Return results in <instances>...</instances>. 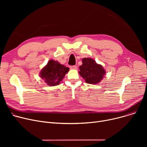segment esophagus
<instances>
[{"instance_id":"34e87169","label":"esophagus","mask_w":147,"mask_h":147,"mask_svg":"<svg viewBox=\"0 0 147 147\" xmlns=\"http://www.w3.org/2000/svg\"><path fill=\"white\" fill-rule=\"evenodd\" d=\"M69 68L73 69H76L77 68H78V67H77L76 65H71V66H69Z\"/></svg>"}]
</instances>
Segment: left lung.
<instances>
[{"label":"left lung","mask_w":147,"mask_h":147,"mask_svg":"<svg viewBox=\"0 0 147 147\" xmlns=\"http://www.w3.org/2000/svg\"><path fill=\"white\" fill-rule=\"evenodd\" d=\"M80 75L87 83L96 84L102 80L106 72L103 67L89 58L82 59V65L79 67Z\"/></svg>","instance_id":"8db88e82"}]
</instances>
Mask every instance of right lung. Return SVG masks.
Masks as SVG:
<instances>
[{
	"label": "right lung",
	"mask_w": 147,
	"mask_h": 147,
	"mask_svg": "<svg viewBox=\"0 0 147 147\" xmlns=\"http://www.w3.org/2000/svg\"><path fill=\"white\" fill-rule=\"evenodd\" d=\"M68 71L69 68L60 64L57 61L51 59L42 69L40 76L48 86H53L59 84Z\"/></svg>",
	"instance_id": "right-lung-1"
}]
</instances>
